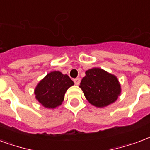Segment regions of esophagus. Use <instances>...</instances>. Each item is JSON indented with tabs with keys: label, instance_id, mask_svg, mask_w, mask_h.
Returning <instances> with one entry per match:
<instances>
[{
	"label": "esophagus",
	"instance_id": "obj_1",
	"mask_svg": "<svg viewBox=\"0 0 150 150\" xmlns=\"http://www.w3.org/2000/svg\"><path fill=\"white\" fill-rule=\"evenodd\" d=\"M74 83H75V85H79L80 83V79L79 78H76V79H74Z\"/></svg>",
	"mask_w": 150,
	"mask_h": 150
}]
</instances>
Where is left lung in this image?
<instances>
[{"mask_svg": "<svg viewBox=\"0 0 150 150\" xmlns=\"http://www.w3.org/2000/svg\"><path fill=\"white\" fill-rule=\"evenodd\" d=\"M79 87L86 100L97 108H104L112 104L121 93V86L115 75L99 67L86 71Z\"/></svg>", "mask_w": 150, "mask_h": 150, "instance_id": "8db88e82", "label": "left lung"}]
</instances>
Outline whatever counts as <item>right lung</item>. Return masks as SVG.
Here are the masks:
<instances>
[{
    "mask_svg": "<svg viewBox=\"0 0 150 150\" xmlns=\"http://www.w3.org/2000/svg\"><path fill=\"white\" fill-rule=\"evenodd\" d=\"M74 82L67 75L54 71L48 73L34 89L35 98L47 108H55L61 105L64 94Z\"/></svg>",
    "mask_w": 150,
    "mask_h": 150,
    "instance_id": "obj_1",
    "label": "right lung"
}]
</instances>
